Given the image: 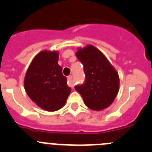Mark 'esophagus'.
I'll return each instance as SVG.
<instances>
[{
  "mask_svg": "<svg viewBox=\"0 0 152 152\" xmlns=\"http://www.w3.org/2000/svg\"><path fill=\"white\" fill-rule=\"evenodd\" d=\"M68 86L72 87V88H73L74 87L73 77H72V75H70V76H68Z\"/></svg>",
  "mask_w": 152,
  "mask_h": 152,
  "instance_id": "esophagus-1",
  "label": "esophagus"
}]
</instances>
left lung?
I'll list each match as a JSON object with an SVG mask.
<instances>
[{"instance_id": "left-lung-1", "label": "left lung", "mask_w": 152, "mask_h": 152, "mask_svg": "<svg viewBox=\"0 0 152 152\" xmlns=\"http://www.w3.org/2000/svg\"><path fill=\"white\" fill-rule=\"evenodd\" d=\"M76 56L84 65L85 80L76 85L87 107L94 110L107 108L115 100L119 87L117 72L107 58L93 45L80 49Z\"/></svg>"}]
</instances>
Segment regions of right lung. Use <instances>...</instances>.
Wrapping results in <instances>:
<instances>
[{"label": "right lung", "instance_id": "add662e5", "mask_svg": "<svg viewBox=\"0 0 152 152\" xmlns=\"http://www.w3.org/2000/svg\"><path fill=\"white\" fill-rule=\"evenodd\" d=\"M58 59L56 52H39L29 65L24 80L28 96L47 111L61 109L72 91L67 85V78L62 75Z\"/></svg>", "mask_w": 152, "mask_h": 152}]
</instances>
